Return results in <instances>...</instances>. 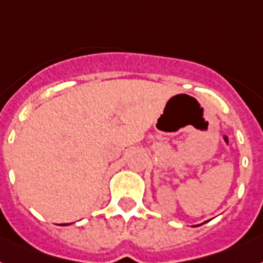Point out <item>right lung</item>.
<instances>
[{
  "label": "right lung",
  "instance_id": "1",
  "mask_svg": "<svg viewBox=\"0 0 263 263\" xmlns=\"http://www.w3.org/2000/svg\"><path fill=\"white\" fill-rule=\"evenodd\" d=\"M62 226H67V223H64V224H62Z\"/></svg>",
  "mask_w": 263,
  "mask_h": 263
}]
</instances>
